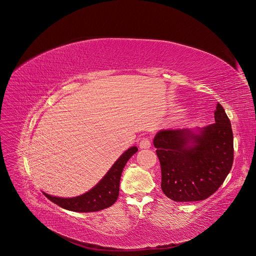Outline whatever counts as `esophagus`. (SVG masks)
<instances>
[{
  "label": "esophagus",
  "mask_w": 256,
  "mask_h": 256,
  "mask_svg": "<svg viewBox=\"0 0 256 256\" xmlns=\"http://www.w3.org/2000/svg\"><path fill=\"white\" fill-rule=\"evenodd\" d=\"M151 147V140L147 136L142 138L140 140V149H149Z\"/></svg>",
  "instance_id": "34e87169"
}]
</instances>
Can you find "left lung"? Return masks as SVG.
<instances>
[{
	"mask_svg": "<svg viewBox=\"0 0 256 256\" xmlns=\"http://www.w3.org/2000/svg\"><path fill=\"white\" fill-rule=\"evenodd\" d=\"M153 144L162 168V190L176 202L212 196L234 164V133L220 103L214 124L194 130H160Z\"/></svg>",
	"mask_w": 256,
	"mask_h": 256,
	"instance_id": "8db88e82",
	"label": "left lung"
}]
</instances>
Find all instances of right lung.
I'll use <instances>...</instances> for the list:
<instances>
[{
	"mask_svg": "<svg viewBox=\"0 0 256 256\" xmlns=\"http://www.w3.org/2000/svg\"><path fill=\"white\" fill-rule=\"evenodd\" d=\"M138 147H131L120 156L107 174L88 192L74 198H60L46 192L44 196L53 203L68 210L77 212H99L112 206L118 197L120 180L123 168L130 157L138 152Z\"/></svg>",
	"mask_w": 256,
	"mask_h": 256,
	"instance_id": "1",
	"label": "right lung"
}]
</instances>
